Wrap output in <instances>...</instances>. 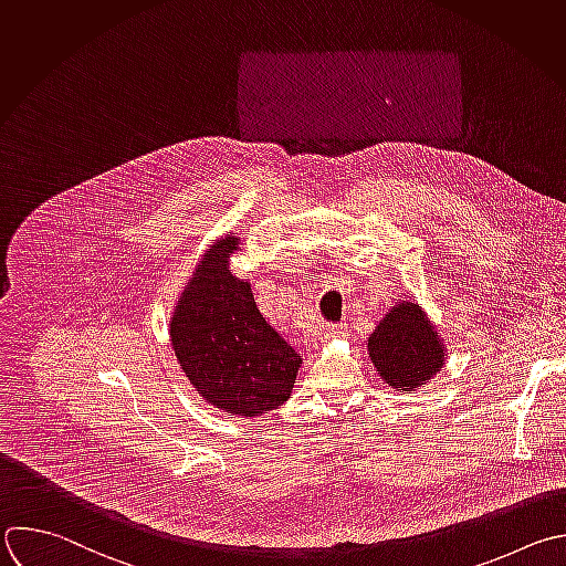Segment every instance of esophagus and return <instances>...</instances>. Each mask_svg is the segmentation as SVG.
<instances>
[{
  "label": "esophagus",
  "instance_id": "esophagus-1",
  "mask_svg": "<svg viewBox=\"0 0 566 566\" xmlns=\"http://www.w3.org/2000/svg\"><path fill=\"white\" fill-rule=\"evenodd\" d=\"M348 333V326L346 324H328L326 326V337H342V335H346Z\"/></svg>",
  "mask_w": 566,
  "mask_h": 566
}]
</instances>
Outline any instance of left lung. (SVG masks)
I'll return each instance as SVG.
<instances>
[{"mask_svg":"<svg viewBox=\"0 0 566 566\" xmlns=\"http://www.w3.org/2000/svg\"><path fill=\"white\" fill-rule=\"evenodd\" d=\"M368 357L382 380L405 394L427 385L444 366V344L422 308L402 302L370 333Z\"/></svg>","mask_w":566,"mask_h":566,"instance_id":"1","label":"left lung"}]
</instances>
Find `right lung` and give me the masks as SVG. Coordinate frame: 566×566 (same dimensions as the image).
<instances>
[{"label":"right lung","instance_id":"add662e5","mask_svg":"<svg viewBox=\"0 0 566 566\" xmlns=\"http://www.w3.org/2000/svg\"><path fill=\"white\" fill-rule=\"evenodd\" d=\"M238 238L218 240L198 264L170 319L186 378L216 409L255 418L284 405L302 357L262 317L251 284L229 271Z\"/></svg>","mask_w":566,"mask_h":566}]
</instances>
